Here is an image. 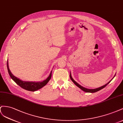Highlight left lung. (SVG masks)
Returning a JSON list of instances; mask_svg holds the SVG:
<instances>
[{"instance_id": "1", "label": "left lung", "mask_w": 123, "mask_h": 123, "mask_svg": "<svg viewBox=\"0 0 123 123\" xmlns=\"http://www.w3.org/2000/svg\"><path fill=\"white\" fill-rule=\"evenodd\" d=\"M69 76H70V78H71V79L72 80V81L74 82V83L76 86H77L78 87H79V88H80V89H81L82 91H85V92H87V93H95V92H97V91H99V90H101V89H103V88H104V87H105V86H106L108 85V84L111 82V81L112 80H110V81L109 82H108L107 84H106V85L103 86H101V87H98V88H97V89H87L85 88V87H83V86H81L80 85H79L78 83H77V82L75 81V80L72 78V76H71V74H70Z\"/></svg>"}]
</instances>
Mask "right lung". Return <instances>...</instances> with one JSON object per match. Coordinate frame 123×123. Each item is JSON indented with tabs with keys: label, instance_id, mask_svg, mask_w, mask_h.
I'll use <instances>...</instances> for the list:
<instances>
[{
	"label": "right lung",
	"instance_id": "right-lung-1",
	"mask_svg": "<svg viewBox=\"0 0 123 123\" xmlns=\"http://www.w3.org/2000/svg\"><path fill=\"white\" fill-rule=\"evenodd\" d=\"M7 68H8V71L9 74L10 76V77L13 80V81H14L17 85H18L19 86H20L22 88L26 90L27 91H36L37 90H39L41 89L42 87L45 86L46 84L49 81L50 79L51 78V72L49 76L48 77V78L44 80L42 82H26V81H23L17 78V77H15L10 72L9 66H8V61H7Z\"/></svg>",
	"mask_w": 123,
	"mask_h": 123
}]
</instances>
